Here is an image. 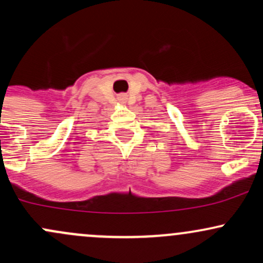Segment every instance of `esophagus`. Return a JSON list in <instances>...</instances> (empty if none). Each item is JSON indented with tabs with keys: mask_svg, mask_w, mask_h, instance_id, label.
I'll return each instance as SVG.
<instances>
[{
	"mask_svg": "<svg viewBox=\"0 0 263 263\" xmlns=\"http://www.w3.org/2000/svg\"><path fill=\"white\" fill-rule=\"evenodd\" d=\"M120 100H121V101H123V102H125V100H126V96H122V98H120Z\"/></svg>",
	"mask_w": 263,
	"mask_h": 263,
	"instance_id": "1",
	"label": "esophagus"
}]
</instances>
